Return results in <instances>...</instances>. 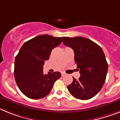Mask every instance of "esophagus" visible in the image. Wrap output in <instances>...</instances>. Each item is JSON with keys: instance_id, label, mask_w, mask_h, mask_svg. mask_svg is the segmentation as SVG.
<instances>
[{"instance_id": "34e87169", "label": "esophagus", "mask_w": 120, "mask_h": 120, "mask_svg": "<svg viewBox=\"0 0 120 120\" xmlns=\"http://www.w3.org/2000/svg\"><path fill=\"white\" fill-rule=\"evenodd\" d=\"M61 74H62V76H64L66 75V74H65L64 72H62L61 73Z\"/></svg>"}]
</instances>
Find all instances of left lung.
Segmentation results:
<instances>
[{
    "mask_svg": "<svg viewBox=\"0 0 120 120\" xmlns=\"http://www.w3.org/2000/svg\"><path fill=\"white\" fill-rule=\"evenodd\" d=\"M65 45L71 47L80 77H73L67 89L71 95L82 100H89L101 90L107 75L108 64L100 46L82 37H62Z\"/></svg>",
    "mask_w": 120,
    "mask_h": 120,
    "instance_id": "8db88e82",
    "label": "left lung"
}]
</instances>
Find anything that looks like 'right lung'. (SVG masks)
Returning a JSON list of instances; mask_svg holds the SVG:
<instances>
[{
  "label": "right lung",
  "mask_w": 120,
  "mask_h": 120,
  "mask_svg": "<svg viewBox=\"0 0 120 120\" xmlns=\"http://www.w3.org/2000/svg\"><path fill=\"white\" fill-rule=\"evenodd\" d=\"M61 42V38L44 34L25 42L21 47L15 58L14 73L17 86L26 97L34 100L46 97L61 78L58 71L44 74L43 65L52 50Z\"/></svg>",
  "instance_id": "right-lung-1"
}]
</instances>
